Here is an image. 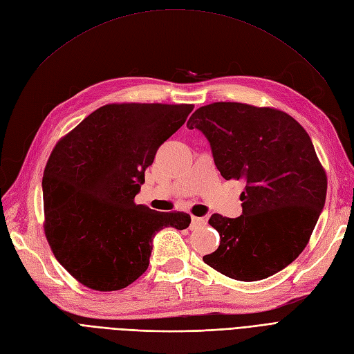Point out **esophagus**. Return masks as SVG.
Here are the masks:
<instances>
[{
  "mask_svg": "<svg viewBox=\"0 0 354 354\" xmlns=\"http://www.w3.org/2000/svg\"><path fill=\"white\" fill-rule=\"evenodd\" d=\"M207 222L206 218H197V216H192V228H199V226L205 225Z\"/></svg>",
  "mask_w": 354,
  "mask_h": 354,
  "instance_id": "esophagus-1",
  "label": "esophagus"
}]
</instances>
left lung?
<instances>
[{"label":"left lung","instance_id":"obj_1","mask_svg":"<svg viewBox=\"0 0 354 354\" xmlns=\"http://www.w3.org/2000/svg\"><path fill=\"white\" fill-rule=\"evenodd\" d=\"M187 128L206 136L223 178L247 183L241 216H210L221 244L203 261L243 281L283 270L306 247L327 194L306 131L280 110L223 102L197 109Z\"/></svg>","mask_w":354,"mask_h":354}]
</instances>
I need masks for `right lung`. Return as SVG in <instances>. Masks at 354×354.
Returning <instances> with one entry per match:
<instances>
[{
	"label": "right lung",
	"mask_w": 354,
	"mask_h": 354,
	"mask_svg": "<svg viewBox=\"0 0 354 354\" xmlns=\"http://www.w3.org/2000/svg\"><path fill=\"white\" fill-rule=\"evenodd\" d=\"M193 107L107 104L53 148L41 181L45 234L56 260L84 286H129L147 272L155 234L190 225L185 212H157L133 201L158 148Z\"/></svg>",
	"instance_id": "right-lung-1"
}]
</instances>
